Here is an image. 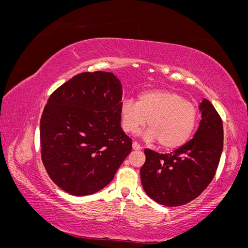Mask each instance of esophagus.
Segmentation results:
<instances>
[{
	"label": "esophagus",
	"mask_w": 248,
	"mask_h": 248,
	"mask_svg": "<svg viewBox=\"0 0 248 248\" xmlns=\"http://www.w3.org/2000/svg\"><path fill=\"white\" fill-rule=\"evenodd\" d=\"M132 148H133V150H141V146L139 144L138 141L132 142Z\"/></svg>",
	"instance_id": "34e87169"
}]
</instances>
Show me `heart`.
Returning <instances> with one entry per match:
<instances>
[{
    "label": "heart",
    "mask_w": 248,
    "mask_h": 248,
    "mask_svg": "<svg viewBox=\"0 0 248 248\" xmlns=\"http://www.w3.org/2000/svg\"><path fill=\"white\" fill-rule=\"evenodd\" d=\"M120 114L126 132H136L147 123L149 128L144 132V138L157 140L161 148L168 150L184 145L198 121L197 107L182 95L166 89L141 92L138 102L124 99Z\"/></svg>",
    "instance_id": "heart-1"
}]
</instances>
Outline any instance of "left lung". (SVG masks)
Masks as SVG:
<instances>
[{"mask_svg": "<svg viewBox=\"0 0 248 248\" xmlns=\"http://www.w3.org/2000/svg\"><path fill=\"white\" fill-rule=\"evenodd\" d=\"M202 120L193 139L170 154L145 149L140 180L148 196L169 207L197 199L212 181L223 148L222 120L212 103L202 99Z\"/></svg>", "mask_w": 248, "mask_h": 248, "instance_id": "1", "label": "left lung"}]
</instances>
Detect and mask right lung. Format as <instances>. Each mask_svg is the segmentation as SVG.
Listing matches in <instances>:
<instances>
[{
  "mask_svg": "<svg viewBox=\"0 0 248 248\" xmlns=\"http://www.w3.org/2000/svg\"><path fill=\"white\" fill-rule=\"evenodd\" d=\"M122 85L111 72L77 74L52 93L40 120L48 176L72 196L106 187L132 149L121 128Z\"/></svg>",
  "mask_w": 248,
  "mask_h": 248,
  "instance_id": "add662e5",
  "label": "right lung"
}]
</instances>
